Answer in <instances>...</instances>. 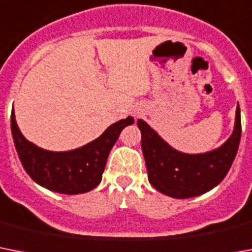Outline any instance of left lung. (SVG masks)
Returning a JSON list of instances; mask_svg holds the SVG:
<instances>
[{
  "label": "left lung",
  "mask_w": 252,
  "mask_h": 252,
  "mask_svg": "<svg viewBox=\"0 0 252 252\" xmlns=\"http://www.w3.org/2000/svg\"><path fill=\"white\" fill-rule=\"evenodd\" d=\"M142 132V151L146 160L148 181L161 194L187 199L212 190L228 174L241 140V110L237 105L234 130L230 138L216 150L189 155L170 147L164 139L138 120Z\"/></svg>",
  "instance_id": "left-lung-1"
}]
</instances>
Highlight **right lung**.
Listing matches in <instances>:
<instances>
[{"label": "right lung", "mask_w": 252, "mask_h": 252, "mask_svg": "<svg viewBox=\"0 0 252 252\" xmlns=\"http://www.w3.org/2000/svg\"><path fill=\"white\" fill-rule=\"evenodd\" d=\"M132 124L134 118L127 117L110 125L97 139L86 146L53 152L28 142L18 127L14 110L11 112V134L24 170L40 186L67 195L88 192L101 182L112 147L121 131Z\"/></svg>", "instance_id": "add662e5"}]
</instances>
